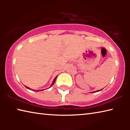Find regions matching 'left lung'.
I'll return each mask as SVG.
<instances>
[{"mask_svg":"<svg viewBox=\"0 0 130 130\" xmlns=\"http://www.w3.org/2000/svg\"><path fill=\"white\" fill-rule=\"evenodd\" d=\"M102 89H100V90H99V91H94V92H92V93H94V92H99V91H102Z\"/></svg>","mask_w":130,"mask_h":130,"instance_id":"1","label":"left lung"}]
</instances>
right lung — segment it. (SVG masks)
Returning a JSON list of instances; mask_svg holds the SVG:
<instances>
[{
  "instance_id": "add662e5",
  "label": "right lung",
  "mask_w": 130,
  "mask_h": 130,
  "mask_svg": "<svg viewBox=\"0 0 130 130\" xmlns=\"http://www.w3.org/2000/svg\"><path fill=\"white\" fill-rule=\"evenodd\" d=\"M56 78H57V77H55V78L54 79V80H53V83L52 84V85H51V86H50V87H51L52 85H53V84H54V82H55V81H56ZM26 87V86H25ZM26 88H27V89H31L30 88H28V87H26ZM43 91V89H42V90H37V91Z\"/></svg>"
}]
</instances>
